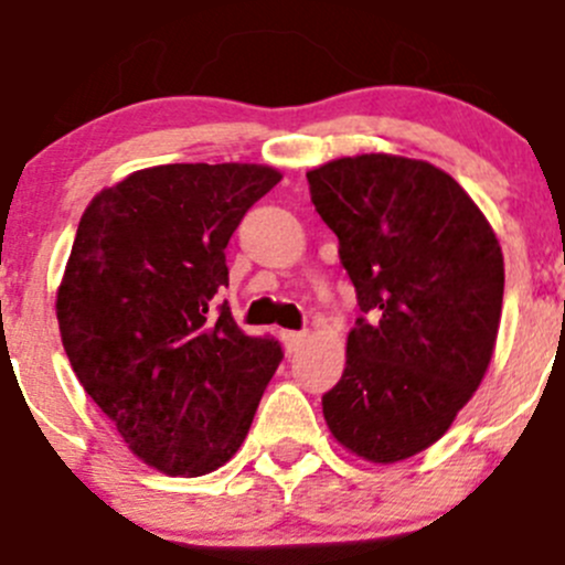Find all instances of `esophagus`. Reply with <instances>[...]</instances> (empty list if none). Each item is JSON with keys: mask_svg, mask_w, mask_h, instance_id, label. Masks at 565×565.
Wrapping results in <instances>:
<instances>
[{"mask_svg": "<svg viewBox=\"0 0 565 565\" xmlns=\"http://www.w3.org/2000/svg\"><path fill=\"white\" fill-rule=\"evenodd\" d=\"M281 342L287 348V353H298L300 344L306 342V333L303 331H281Z\"/></svg>", "mask_w": 565, "mask_h": 565, "instance_id": "1", "label": "esophagus"}]
</instances>
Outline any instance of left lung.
I'll return each mask as SVG.
<instances>
[{"label":"left lung","mask_w":565,"mask_h":565,"mask_svg":"<svg viewBox=\"0 0 565 565\" xmlns=\"http://www.w3.org/2000/svg\"><path fill=\"white\" fill-rule=\"evenodd\" d=\"M306 179L361 309L322 416L355 456L403 461L439 441L483 381L505 292L500 243L430 162L361 154Z\"/></svg>","instance_id":"8db88e82"}]
</instances>
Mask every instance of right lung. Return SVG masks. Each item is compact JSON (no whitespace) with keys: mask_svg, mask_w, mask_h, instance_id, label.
Instances as JSON below:
<instances>
[{"mask_svg":"<svg viewBox=\"0 0 565 565\" xmlns=\"http://www.w3.org/2000/svg\"><path fill=\"white\" fill-rule=\"evenodd\" d=\"M281 182L267 166H157L102 190L57 289L63 348L140 461L215 472L239 450L284 359L217 292L245 212Z\"/></svg>","mask_w":565,"mask_h":565,"instance_id":"add662e5","label":"right lung"}]
</instances>
